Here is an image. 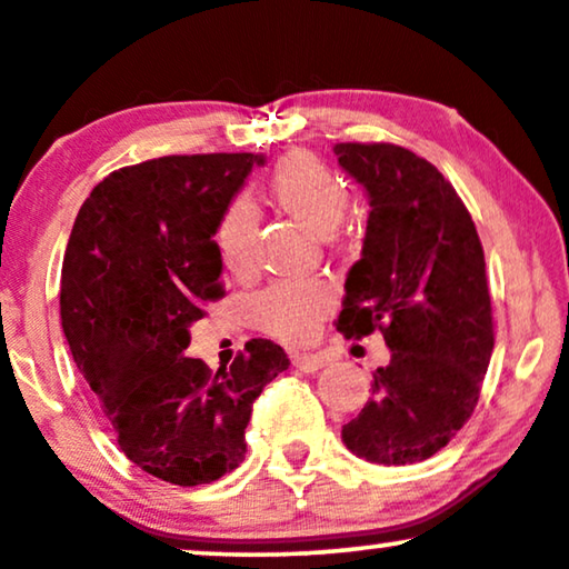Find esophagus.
<instances>
[{
	"label": "esophagus",
	"mask_w": 569,
	"mask_h": 569,
	"mask_svg": "<svg viewBox=\"0 0 569 569\" xmlns=\"http://www.w3.org/2000/svg\"><path fill=\"white\" fill-rule=\"evenodd\" d=\"M325 363L327 359L321 353H306V350L303 353H292V367L300 371H308V375H311V371H319Z\"/></svg>",
	"instance_id": "1"
}]
</instances>
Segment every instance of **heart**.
<instances>
[{"mask_svg":"<svg viewBox=\"0 0 569 569\" xmlns=\"http://www.w3.org/2000/svg\"><path fill=\"white\" fill-rule=\"evenodd\" d=\"M271 198L284 213L317 234H332L350 206V192L338 173L308 152H292L271 173ZM258 213L244 198L223 210L216 244L231 269L252 261ZM332 290L319 279H287L258 292L250 303L256 325L284 340H306L332 308Z\"/></svg>","mask_w":569,"mask_h":569,"instance_id":"1","label":"heart"}]
</instances>
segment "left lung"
I'll list each match as a JSON object with an SVG mask.
<instances>
[{"instance_id":"left-lung-1","label":"left lung","mask_w":569,"mask_h":569,"mask_svg":"<svg viewBox=\"0 0 569 569\" xmlns=\"http://www.w3.org/2000/svg\"><path fill=\"white\" fill-rule=\"evenodd\" d=\"M335 156L371 208L338 329L346 338L380 329L390 348L342 443L371 465H417L478 406L493 353L486 256L465 202L425 158L385 142L335 144Z\"/></svg>"}]
</instances>
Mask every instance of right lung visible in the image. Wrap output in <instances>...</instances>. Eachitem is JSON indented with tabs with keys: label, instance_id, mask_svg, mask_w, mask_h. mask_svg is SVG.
<instances>
[{
	"label": "right lung",
	"instance_id": "right-lung-1",
	"mask_svg": "<svg viewBox=\"0 0 569 569\" xmlns=\"http://www.w3.org/2000/svg\"><path fill=\"white\" fill-rule=\"evenodd\" d=\"M263 156H168L118 168L91 189L62 258L60 319L73 361L118 446L173 486L242 465L252 401L290 359L250 340L216 375L187 359L202 303L223 296V210Z\"/></svg>",
	"mask_w": 569,
	"mask_h": 569
}]
</instances>
